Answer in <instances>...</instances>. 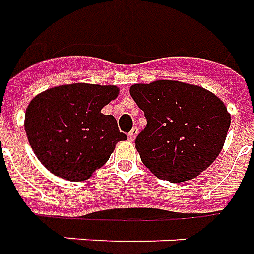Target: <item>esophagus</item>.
<instances>
[{
    "label": "esophagus",
    "mask_w": 254,
    "mask_h": 254,
    "mask_svg": "<svg viewBox=\"0 0 254 254\" xmlns=\"http://www.w3.org/2000/svg\"><path fill=\"white\" fill-rule=\"evenodd\" d=\"M138 132H139V131H138V127H134V128L130 131V134H128V139H130V141H135Z\"/></svg>",
    "instance_id": "obj_1"
}]
</instances>
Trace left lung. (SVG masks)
Returning <instances> with one entry per match:
<instances>
[{
	"instance_id": "obj_1",
	"label": "left lung",
	"mask_w": 254,
	"mask_h": 254,
	"mask_svg": "<svg viewBox=\"0 0 254 254\" xmlns=\"http://www.w3.org/2000/svg\"><path fill=\"white\" fill-rule=\"evenodd\" d=\"M130 94L147 120L135 147L154 175L172 183L190 181L216 160L231 123L217 95L178 80L132 84Z\"/></svg>"
}]
</instances>
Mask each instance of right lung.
<instances>
[{
  "mask_svg": "<svg viewBox=\"0 0 254 254\" xmlns=\"http://www.w3.org/2000/svg\"><path fill=\"white\" fill-rule=\"evenodd\" d=\"M119 95L113 84L71 83L35 95L24 116V130L38 160L56 176L71 182L89 179L107 163L119 141L112 115L101 109Z\"/></svg>",
  "mask_w": 254,
  "mask_h": 254,
  "instance_id": "1",
  "label": "right lung"
}]
</instances>
